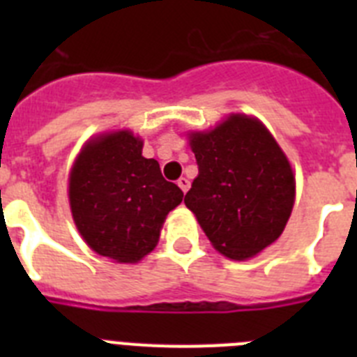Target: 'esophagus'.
Instances as JSON below:
<instances>
[{"label": "esophagus", "mask_w": 357, "mask_h": 357, "mask_svg": "<svg viewBox=\"0 0 357 357\" xmlns=\"http://www.w3.org/2000/svg\"><path fill=\"white\" fill-rule=\"evenodd\" d=\"M176 184H178V188H181L182 191H184V193L189 189V181H188V178H185V176H181V178L176 181Z\"/></svg>", "instance_id": "obj_1"}]
</instances>
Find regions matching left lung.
I'll list each match as a JSON object with an SVG mask.
<instances>
[{
	"mask_svg": "<svg viewBox=\"0 0 357 357\" xmlns=\"http://www.w3.org/2000/svg\"><path fill=\"white\" fill-rule=\"evenodd\" d=\"M198 176L185 193L209 241L230 259H248L284 230L295 202L288 159L263 123L234 114L189 135Z\"/></svg>",
	"mask_w": 357,
	"mask_h": 357,
	"instance_id": "1",
	"label": "left lung"
}]
</instances>
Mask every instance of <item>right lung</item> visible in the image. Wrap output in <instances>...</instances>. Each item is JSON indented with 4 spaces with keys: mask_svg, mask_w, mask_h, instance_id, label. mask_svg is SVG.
Wrapping results in <instances>:
<instances>
[{
    "mask_svg": "<svg viewBox=\"0 0 357 357\" xmlns=\"http://www.w3.org/2000/svg\"><path fill=\"white\" fill-rule=\"evenodd\" d=\"M182 197L128 130L85 144L69 176L78 232L96 254L118 263H137L155 248L166 214Z\"/></svg>",
    "mask_w": 357,
    "mask_h": 357,
    "instance_id": "right-lung-1",
    "label": "right lung"
}]
</instances>
